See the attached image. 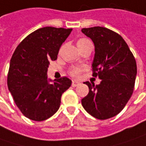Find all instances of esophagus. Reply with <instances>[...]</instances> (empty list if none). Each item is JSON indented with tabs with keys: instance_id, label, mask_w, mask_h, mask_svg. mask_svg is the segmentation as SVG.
<instances>
[{
	"instance_id": "esophagus-1",
	"label": "esophagus",
	"mask_w": 146,
	"mask_h": 146,
	"mask_svg": "<svg viewBox=\"0 0 146 146\" xmlns=\"http://www.w3.org/2000/svg\"><path fill=\"white\" fill-rule=\"evenodd\" d=\"M80 82H78V81H73L72 82V86L73 87H76V86H78V85H80Z\"/></svg>"
}]
</instances>
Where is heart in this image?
<instances>
[{"mask_svg":"<svg viewBox=\"0 0 146 146\" xmlns=\"http://www.w3.org/2000/svg\"><path fill=\"white\" fill-rule=\"evenodd\" d=\"M88 42H90V41H89L88 39L81 38V39H80V40L77 41V46H78V47H80V46H82V45H84V44H85L86 43ZM82 70H83V68H79V67L73 68V69H71L70 71V76H72V77L77 78V77H79V76H80V72H81Z\"/></svg>","mask_w":146,"mask_h":146,"instance_id":"obj_1","label":"heart"}]
</instances>
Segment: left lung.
<instances>
[{
	"instance_id": "8db88e82",
	"label": "left lung",
	"mask_w": 146,
	"mask_h": 146,
	"mask_svg": "<svg viewBox=\"0 0 146 146\" xmlns=\"http://www.w3.org/2000/svg\"><path fill=\"white\" fill-rule=\"evenodd\" d=\"M93 40L95 54L93 76L101 80L95 85L87 81L89 92L81 100L83 107L98 119L118 115L132 96L137 76V63L125 40L118 33L102 27L83 28Z\"/></svg>"
}]
</instances>
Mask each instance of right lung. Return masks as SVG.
<instances>
[{
	"instance_id": "obj_1",
	"label": "right lung",
	"mask_w": 146,
	"mask_h": 146,
	"mask_svg": "<svg viewBox=\"0 0 146 146\" xmlns=\"http://www.w3.org/2000/svg\"><path fill=\"white\" fill-rule=\"evenodd\" d=\"M71 31L40 28L20 43L10 59L9 91L20 111L31 120H45L54 115L60 107L62 94L71 85L67 77L52 80L47 76L49 62L57 59Z\"/></svg>"
}]
</instances>
